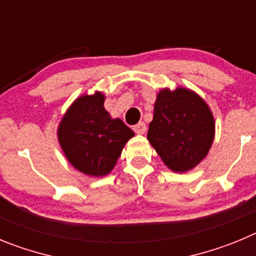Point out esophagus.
Masks as SVG:
<instances>
[{"label":"esophagus","mask_w":256,"mask_h":256,"mask_svg":"<svg viewBox=\"0 0 256 256\" xmlns=\"http://www.w3.org/2000/svg\"><path fill=\"white\" fill-rule=\"evenodd\" d=\"M134 131L136 134H139V135H142V134L146 131V126H145L144 122H139L138 125L134 126Z\"/></svg>","instance_id":"1"}]
</instances>
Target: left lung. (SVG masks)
<instances>
[{"instance_id": "obj_1", "label": "left lung", "mask_w": 256, "mask_h": 256, "mask_svg": "<svg viewBox=\"0 0 256 256\" xmlns=\"http://www.w3.org/2000/svg\"><path fill=\"white\" fill-rule=\"evenodd\" d=\"M148 140L168 168L186 172L208 154L214 139V118L194 92L162 89L156 96Z\"/></svg>"}]
</instances>
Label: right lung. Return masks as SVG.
Instances as JSON below:
<instances>
[{
  "label": "right lung",
  "mask_w": 256,
  "mask_h": 256,
  "mask_svg": "<svg viewBox=\"0 0 256 256\" xmlns=\"http://www.w3.org/2000/svg\"><path fill=\"white\" fill-rule=\"evenodd\" d=\"M104 96H82L68 108L58 126V142L78 171L94 177L110 174L134 131L104 110Z\"/></svg>",
  "instance_id": "obj_1"
}]
</instances>
